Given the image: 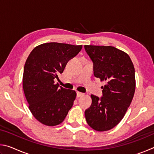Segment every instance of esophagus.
Listing matches in <instances>:
<instances>
[{"mask_svg":"<svg viewBox=\"0 0 154 154\" xmlns=\"http://www.w3.org/2000/svg\"><path fill=\"white\" fill-rule=\"evenodd\" d=\"M84 96V94L83 93L79 92H77V97H82V96Z\"/></svg>","mask_w":154,"mask_h":154,"instance_id":"34e87169","label":"esophagus"}]
</instances>
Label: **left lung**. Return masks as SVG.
<instances>
[{"instance_id": "8db88e82", "label": "left lung", "mask_w": 154, "mask_h": 154, "mask_svg": "<svg viewBox=\"0 0 154 154\" xmlns=\"http://www.w3.org/2000/svg\"><path fill=\"white\" fill-rule=\"evenodd\" d=\"M94 63V75L105 84L103 96L91 95L90 107L85 111L87 123L98 132L117 126L126 114L136 88L135 72L130 56L112 46L84 45Z\"/></svg>"}]
</instances>
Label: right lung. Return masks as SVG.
Returning a JSON list of instances; mask_svg holds the SVG:
<instances>
[{"label":"right lung","mask_w":154,"mask_h":154,"mask_svg":"<svg viewBox=\"0 0 154 154\" xmlns=\"http://www.w3.org/2000/svg\"><path fill=\"white\" fill-rule=\"evenodd\" d=\"M82 49V45L47 43L35 47L26 61L23 90L28 108L36 119L45 126L61 124L76 98L75 90L55 83L66 63Z\"/></svg>","instance_id":"right-lung-1"}]
</instances>
